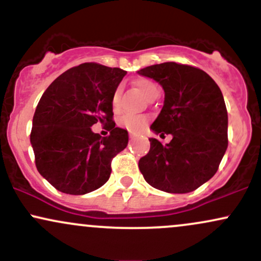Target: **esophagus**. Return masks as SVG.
I'll use <instances>...</instances> for the list:
<instances>
[{"instance_id":"esophagus-1","label":"esophagus","mask_w":261,"mask_h":261,"mask_svg":"<svg viewBox=\"0 0 261 261\" xmlns=\"http://www.w3.org/2000/svg\"><path fill=\"white\" fill-rule=\"evenodd\" d=\"M130 137H133V135H130Z\"/></svg>"}]
</instances>
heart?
I'll list each match as a JSON object with an SVG mask.
<instances>
[{
    "label": "heart",
    "instance_id": "heart-1",
    "mask_svg": "<svg viewBox=\"0 0 261 261\" xmlns=\"http://www.w3.org/2000/svg\"><path fill=\"white\" fill-rule=\"evenodd\" d=\"M134 85L136 87L137 91H139L147 100L155 92H158V87L155 86L152 81H149L147 79H137L134 82ZM120 88H118L114 92L112 97V109L115 113H118L119 110H120ZM119 124H120L122 127L126 128V130L131 131V133H140V131H142L143 127L146 126V124H147V118H146V116L126 114V115L121 116L120 120H119Z\"/></svg>",
    "mask_w": 261,
    "mask_h": 261
}]
</instances>
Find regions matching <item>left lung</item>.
<instances>
[{"instance_id":"8db88e82","label":"left lung","mask_w":261,"mask_h":261,"mask_svg":"<svg viewBox=\"0 0 261 261\" xmlns=\"http://www.w3.org/2000/svg\"><path fill=\"white\" fill-rule=\"evenodd\" d=\"M164 89V104L151 125L155 134H172L139 161L145 180L158 190L185 194L216 174L228 146V115L220 87L194 66L164 62L139 71Z\"/></svg>"}]
</instances>
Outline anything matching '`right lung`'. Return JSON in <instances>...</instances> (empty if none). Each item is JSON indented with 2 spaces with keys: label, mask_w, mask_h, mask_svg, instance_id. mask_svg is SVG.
<instances>
[{
  "label": "right lung",
  "mask_w": 261,
  "mask_h": 261,
  "mask_svg": "<svg viewBox=\"0 0 261 261\" xmlns=\"http://www.w3.org/2000/svg\"><path fill=\"white\" fill-rule=\"evenodd\" d=\"M126 71L86 62L46 88L33 118L31 142L38 172L59 191L83 195L104 185L112 160L126 148L128 134L115 127L112 97ZM110 127L106 138L90 126Z\"/></svg>",
  "instance_id": "obj_1"
}]
</instances>
